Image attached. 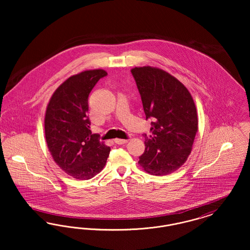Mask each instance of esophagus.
<instances>
[{
	"instance_id": "1",
	"label": "esophagus",
	"mask_w": 250,
	"mask_h": 250,
	"mask_svg": "<svg viewBox=\"0 0 250 250\" xmlns=\"http://www.w3.org/2000/svg\"><path fill=\"white\" fill-rule=\"evenodd\" d=\"M128 142V140H121V139H115L114 140V143H116V144H125V143H127Z\"/></svg>"
}]
</instances>
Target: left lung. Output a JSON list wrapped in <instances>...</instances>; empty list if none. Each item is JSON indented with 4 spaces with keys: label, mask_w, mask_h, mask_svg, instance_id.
I'll use <instances>...</instances> for the list:
<instances>
[{
    "label": "left lung",
    "mask_w": 250,
    "mask_h": 250,
    "mask_svg": "<svg viewBox=\"0 0 250 250\" xmlns=\"http://www.w3.org/2000/svg\"><path fill=\"white\" fill-rule=\"evenodd\" d=\"M143 101L151 135L139 164L152 175H167L178 169L190 155L198 131L197 110L188 90L168 73L151 67L131 69Z\"/></svg>",
    "instance_id": "left-lung-1"
}]
</instances>
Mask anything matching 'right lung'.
<instances>
[{
  "mask_svg": "<svg viewBox=\"0 0 250 250\" xmlns=\"http://www.w3.org/2000/svg\"><path fill=\"white\" fill-rule=\"evenodd\" d=\"M102 69L82 72L67 79L54 92L45 116L48 150L57 165L73 178L88 180L102 170L110 148L90 130L88 97Z\"/></svg>",
  "mask_w": 250,
  "mask_h": 250,
  "instance_id": "1",
  "label": "right lung"
}]
</instances>
